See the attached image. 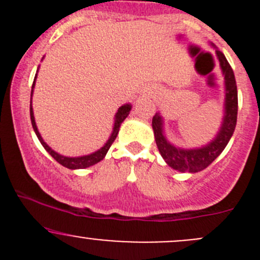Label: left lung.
Here are the masks:
<instances>
[{
    "mask_svg": "<svg viewBox=\"0 0 260 260\" xmlns=\"http://www.w3.org/2000/svg\"><path fill=\"white\" fill-rule=\"evenodd\" d=\"M220 69L224 77V115H222L221 125L217 131L216 136L206 145L193 148H183L170 142L165 133L164 118L159 113H156L152 118V128H153L154 140L161 153L162 158L171 169L179 172H195L203 171L209 166L229 143L235 125H237L238 115V90L235 81L234 72L228 62L226 57L221 51H219L214 45Z\"/></svg>",
    "mask_w": 260,
    "mask_h": 260,
    "instance_id": "left-lung-1",
    "label": "left lung"
}]
</instances>
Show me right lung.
I'll return each mask as SVG.
<instances>
[{
  "label": "right lung",
  "mask_w": 260,
  "mask_h": 260,
  "mask_svg": "<svg viewBox=\"0 0 260 260\" xmlns=\"http://www.w3.org/2000/svg\"><path fill=\"white\" fill-rule=\"evenodd\" d=\"M38 72H39V68H38ZM36 78H38V73H36L35 79H34V84H32V89H31L30 117H31V124H32L34 131H35L36 136H38L39 141H40V143H41V145H43L44 148H45L46 151L49 152V154L52 157V158L55 159V161H57L60 165H61V166L67 167V169H70V170L86 169V167H90V166H93V165H95V164H98V162H101L102 159H103L104 157H106L107 152H108V149L111 148L112 143H113L115 138H117L118 132H119L120 124H122L123 120H124L125 118L128 117V114H129L131 109H132V104H131V103H125V104H123V106H120L119 108H118L117 113H115V115H114L113 131H112L111 136H109V138H108V140H107V142L104 143L103 147H101V148H99V149H96L95 152H91V153H89V154H84V156H78V157L62 156V154L57 153L56 151H54V149H52L51 147H50L48 143H46L45 141L43 140V137H41L40 132H39V129H38V125H36L35 117H34V109H32V93H34V88H35Z\"/></svg>",
  "instance_id": "obj_1"
}]
</instances>
